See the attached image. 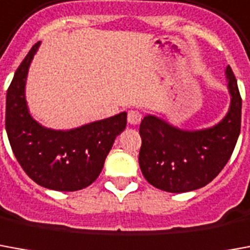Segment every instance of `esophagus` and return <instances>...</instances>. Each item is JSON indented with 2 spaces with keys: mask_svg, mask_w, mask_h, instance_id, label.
I'll return each mask as SVG.
<instances>
[{
  "mask_svg": "<svg viewBox=\"0 0 250 250\" xmlns=\"http://www.w3.org/2000/svg\"><path fill=\"white\" fill-rule=\"evenodd\" d=\"M141 120H142V115L139 111L137 109H132V111H128L127 113V122L132 125H137L141 123Z\"/></svg>",
  "mask_w": 250,
  "mask_h": 250,
  "instance_id": "obj_1",
  "label": "esophagus"
}]
</instances>
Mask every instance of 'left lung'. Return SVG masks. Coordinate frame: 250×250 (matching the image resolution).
Listing matches in <instances>:
<instances>
[{"label":"left lung","instance_id":"obj_1","mask_svg":"<svg viewBox=\"0 0 250 250\" xmlns=\"http://www.w3.org/2000/svg\"><path fill=\"white\" fill-rule=\"evenodd\" d=\"M226 78L230 108L222 122L211 128L186 131L153 115L143 118L139 125V167L151 186L173 193L199 189L228 164L240 135L242 100L230 66Z\"/></svg>","mask_w":250,"mask_h":250}]
</instances>
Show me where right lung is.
<instances>
[{"mask_svg":"<svg viewBox=\"0 0 250 250\" xmlns=\"http://www.w3.org/2000/svg\"><path fill=\"white\" fill-rule=\"evenodd\" d=\"M40 42L29 50L6 93L5 128L13 154L36 184L54 191H78L95 181L115 138L125 128L127 113L57 131L32 119L25 101L28 69Z\"/></svg>","mask_w":250,"mask_h":250,"instance_id":"1","label":"right lung"}]
</instances>
